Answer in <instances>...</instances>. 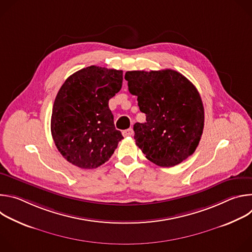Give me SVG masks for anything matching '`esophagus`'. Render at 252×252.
Instances as JSON below:
<instances>
[{"label": "esophagus", "mask_w": 252, "mask_h": 252, "mask_svg": "<svg viewBox=\"0 0 252 252\" xmlns=\"http://www.w3.org/2000/svg\"><path fill=\"white\" fill-rule=\"evenodd\" d=\"M133 134V129L132 128H127V129H126V130H124L123 131V135L124 136H131Z\"/></svg>", "instance_id": "34e87169"}]
</instances>
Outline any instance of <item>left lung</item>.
Returning <instances> with one entry per match:
<instances>
[{"label":"left lung","instance_id":"left-lung-1","mask_svg":"<svg viewBox=\"0 0 252 252\" xmlns=\"http://www.w3.org/2000/svg\"><path fill=\"white\" fill-rule=\"evenodd\" d=\"M146 123L133 126L136 146L152 162L170 167L191 156L199 143L204 109L196 88L173 69L126 71Z\"/></svg>","mask_w":252,"mask_h":252}]
</instances>
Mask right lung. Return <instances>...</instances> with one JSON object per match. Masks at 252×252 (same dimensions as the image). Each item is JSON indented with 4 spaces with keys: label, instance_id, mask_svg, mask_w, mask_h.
<instances>
[{
    "label": "right lung",
    "instance_id": "1",
    "mask_svg": "<svg viewBox=\"0 0 252 252\" xmlns=\"http://www.w3.org/2000/svg\"><path fill=\"white\" fill-rule=\"evenodd\" d=\"M123 86V70L91 65L69 76L53 106L51 131L71 164L95 168L110 159L124 136L117 130L109 100Z\"/></svg>",
    "mask_w": 252,
    "mask_h": 252
}]
</instances>
